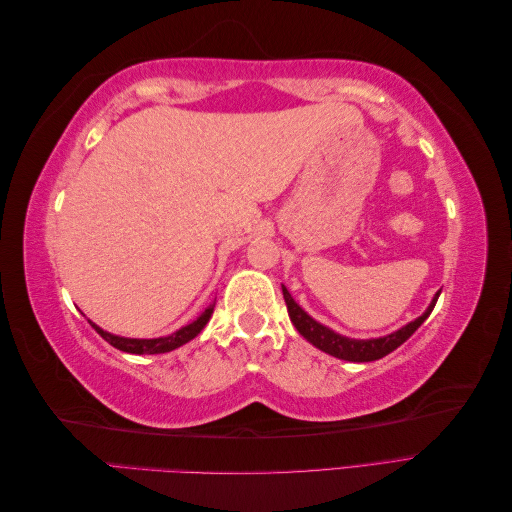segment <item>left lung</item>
Here are the masks:
<instances>
[{"label":"left lung","instance_id":"8db88e82","mask_svg":"<svg viewBox=\"0 0 512 512\" xmlns=\"http://www.w3.org/2000/svg\"><path fill=\"white\" fill-rule=\"evenodd\" d=\"M282 292H284V301L288 307V316H290L294 327H297V331L307 339V342L314 344L318 350L335 356V359H344V361H352V363L378 361V359H382V356L399 348L427 320V316L433 312V307H436V301L440 297V292H438L436 297H433V301L429 303V307L425 309L423 316H418L416 320L408 322L406 327H401L399 331H395L391 335L376 337V339H350V337H344V335L331 331L329 327H324V324L316 322L307 312H303V309L290 297L286 286H282Z\"/></svg>","mask_w":512,"mask_h":512}]
</instances>
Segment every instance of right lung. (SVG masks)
<instances>
[{
	"label": "right lung",
	"instance_id": "obj_1",
	"mask_svg": "<svg viewBox=\"0 0 512 512\" xmlns=\"http://www.w3.org/2000/svg\"><path fill=\"white\" fill-rule=\"evenodd\" d=\"M213 307L215 303H211L203 314H200L194 322H190L188 327H181L179 331H175L173 335H166V337H156V339H130V337H119V335H113V333H106L102 331L98 324L91 322V327H94L98 331V335L102 339H106L108 344L115 346L117 350L121 352H130V354H164V352H170L175 350L183 344H188L190 339H194L200 331L205 329V324L209 322L211 314H213Z\"/></svg>",
	"mask_w": 512,
	"mask_h": 512
}]
</instances>
